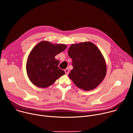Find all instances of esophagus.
<instances>
[{
	"label": "esophagus",
	"mask_w": 133,
	"mask_h": 133,
	"mask_svg": "<svg viewBox=\"0 0 133 133\" xmlns=\"http://www.w3.org/2000/svg\"><path fill=\"white\" fill-rule=\"evenodd\" d=\"M65 74L66 75H68L69 74V70L68 68H66V69H65Z\"/></svg>",
	"instance_id": "obj_1"
}]
</instances>
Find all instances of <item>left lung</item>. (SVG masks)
I'll return each mask as SVG.
<instances>
[{
  "label": "left lung",
  "mask_w": 133,
  "mask_h": 133,
  "mask_svg": "<svg viewBox=\"0 0 133 133\" xmlns=\"http://www.w3.org/2000/svg\"><path fill=\"white\" fill-rule=\"evenodd\" d=\"M68 54L73 66L68 76L75 85L86 91L96 88L107 71L105 60L98 47L90 42L73 44Z\"/></svg>",
  "instance_id": "obj_1"
}]
</instances>
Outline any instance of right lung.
Instances as JSON below:
<instances>
[{
  "mask_svg": "<svg viewBox=\"0 0 133 133\" xmlns=\"http://www.w3.org/2000/svg\"><path fill=\"white\" fill-rule=\"evenodd\" d=\"M66 48L65 44H55L48 41H42L33 48L28 57L26 71L34 85L47 88L65 74L58 67L59 62L55 57Z\"/></svg>",
  "mask_w": 133,
  "mask_h": 133,
  "instance_id": "add662e5",
  "label": "right lung"
}]
</instances>
